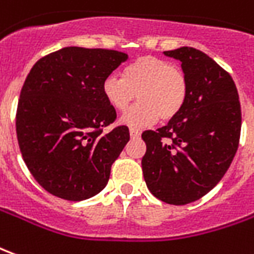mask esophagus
<instances>
[{"mask_svg":"<svg viewBox=\"0 0 254 254\" xmlns=\"http://www.w3.org/2000/svg\"><path fill=\"white\" fill-rule=\"evenodd\" d=\"M129 133H130V137H133V139H136V137H139L140 136V132L137 129H134V127H130Z\"/></svg>","mask_w":254,"mask_h":254,"instance_id":"1","label":"esophagus"}]
</instances>
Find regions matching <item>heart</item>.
<instances>
[{"instance_id":"b5f03b06","label":"heart","mask_w":254,"mask_h":254,"mask_svg":"<svg viewBox=\"0 0 254 254\" xmlns=\"http://www.w3.org/2000/svg\"><path fill=\"white\" fill-rule=\"evenodd\" d=\"M102 93L111 109L124 113L136 93L140 102L122 117V124L140 127L161 120L169 121L184 107L189 96V81L182 68L155 56H141L122 70V77L109 75Z\"/></svg>"}]
</instances>
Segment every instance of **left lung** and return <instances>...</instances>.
Here are the masks:
<instances>
[{
  "instance_id": "left-lung-1",
  "label": "left lung",
  "mask_w": 254,
  "mask_h": 254,
  "mask_svg": "<svg viewBox=\"0 0 254 254\" xmlns=\"http://www.w3.org/2000/svg\"><path fill=\"white\" fill-rule=\"evenodd\" d=\"M164 53L182 62L189 96L166 127L143 132L141 168L154 196L186 205L207 194L230 168L241 136V103L231 75L206 53L189 47Z\"/></svg>"
}]
</instances>
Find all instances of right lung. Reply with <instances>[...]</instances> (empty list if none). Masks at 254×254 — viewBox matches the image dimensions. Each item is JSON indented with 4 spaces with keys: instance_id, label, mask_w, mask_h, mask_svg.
<instances>
[{
    "instance_id": "obj_1",
    "label": "right lung",
    "mask_w": 254,
    "mask_h": 254,
    "mask_svg": "<svg viewBox=\"0 0 254 254\" xmlns=\"http://www.w3.org/2000/svg\"><path fill=\"white\" fill-rule=\"evenodd\" d=\"M127 53L67 47L41 58L23 84L16 134L30 173L49 194L84 201L109 182L111 165L129 141L102 84Z\"/></svg>"
}]
</instances>
